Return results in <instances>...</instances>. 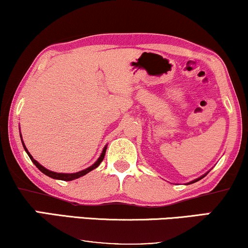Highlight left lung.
Here are the masks:
<instances>
[{
  "instance_id": "obj_1",
  "label": "left lung",
  "mask_w": 248,
  "mask_h": 248,
  "mask_svg": "<svg viewBox=\"0 0 248 248\" xmlns=\"http://www.w3.org/2000/svg\"><path fill=\"white\" fill-rule=\"evenodd\" d=\"M208 172H209V171H208ZM208 172H205V174H204V175L200 176V177H199V178H196V179H193V181H192V182H189V183H187V184H193V183H195V182H198V181H200V179H202L203 177H204V176H205L206 174H208Z\"/></svg>"
}]
</instances>
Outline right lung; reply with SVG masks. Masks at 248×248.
Listing matches in <instances>:
<instances>
[{
    "mask_svg": "<svg viewBox=\"0 0 248 248\" xmlns=\"http://www.w3.org/2000/svg\"><path fill=\"white\" fill-rule=\"evenodd\" d=\"M20 138H21L22 145H23V148H25V150H26V152H27V155H29L30 160H31V161L33 162V164H35L36 167L38 168L39 170L43 172V174L47 175V176H48V177H50V178H54V179H60V181H66V182H69V181H73V179H77V178H79V177H82V176L87 175L88 172H89V171L93 170V169H96V168L98 167V166L100 165V162L104 160L105 154H106V149H107V145H105L104 149H103V152H101L100 155H99V158H98V159H97V161L94 162L93 165H91L90 167H88V168H86V169H83V170H81V171L73 172V174H65V172H56V171H52V170H49V169H47V168L44 167V166L40 165L39 162L37 161V160H35V159H33L32 155L29 154L28 149L26 148L25 143H23V140H22L21 134H20Z\"/></svg>",
    "mask_w": 248,
    "mask_h": 248,
    "instance_id": "add662e5",
    "label": "right lung"
}]
</instances>
